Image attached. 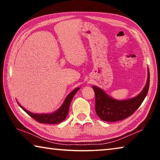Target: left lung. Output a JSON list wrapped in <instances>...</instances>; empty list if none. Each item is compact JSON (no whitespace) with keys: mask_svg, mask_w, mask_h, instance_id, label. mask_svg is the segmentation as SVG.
Listing matches in <instances>:
<instances>
[{"mask_svg":"<svg viewBox=\"0 0 160 160\" xmlns=\"http://www.w3.org/2000/svg\"><path fill=\"white\" fill-rule=\"evenodd\" d=\"M150 86V72L148 68V79L142 90L132 98L118 100L105 92L101 88L92 86L95 94V111L100 119L107 122L121 121L131 116L144 101Z\"/></svg>","mask_w":160,"mask_h":160,"instance_id":"8db88e82","label":"left lung"}]
</instances>
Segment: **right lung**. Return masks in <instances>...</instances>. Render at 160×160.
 Listing matches in <instances>:
<instances>
[{
  "label": "right lung",
  "mask_w": 160,
  "mask_h": 160,
  "mask_svg": "<svg viewBox=\"0 0 160 160\" xmlns=\"http://www.w3.org/2000/svg\"><path fill=\"white\" fill-rule=\"evenodd\" d=\"M80 90V88H75V90H72L69 94H68L66 98L65 99L64 102L61 107L57 109L56 112H52L51 113H34L29 112L25 109L23 107L19 104V102L17 101L18 104L22 109L28 113L29 116H30L32 118H33L34 120L42 123H48V124H56L61 123V121H64L66 119V116L69 112L70 104L71 103V101L75 94H76L77 92Z\"/></svg>",
  "instance_id": "add662e5"
}]
</instances>
